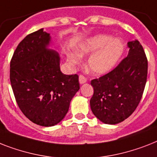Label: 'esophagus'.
<instances>
[{
    "instance_id": "1",
    "label": "esophagus",
    "mask_w": 157,
    "mask_h": 157,
    "mask_svg": "<svg viewBox=\"0 0 157 157\" xmlns=\"http://www.w3.org/2000/svg\"><path fill=\"white\" fill-rule=\"evenodd\" d=\"M86 81H87V79L85 78V76H82V75H80V76H79V82H80V84H81V85H82V84H85Z\"/></svg>"
}]
</instances>
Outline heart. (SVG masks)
<instances>
[{
	"label": "heart",
	"instance_id": "heart-1",
	"mask_svg": "<svg viewBox=\"0 0 157 157\" xmlns=\"http://www.w3.org/2000/svg\"><path fill=\"white\" fill-rule=\"evenodd\" d=\"M76 52H66L70 63L78 64L81 57L90 55L86 63L89 72L101 76L110 72L118 64L124 54L125 43L122 39L109 34H98L79 43Z\"/></svg>",
	"mask_w": 157,
	"mask_h": 157
}]
</instances>
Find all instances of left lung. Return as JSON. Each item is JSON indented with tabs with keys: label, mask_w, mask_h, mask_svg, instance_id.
I'll return each mask as SVG.
<instances>
[{
	"label": "left lung",
	"mask_w": 157,
	"mask_h": 157,
	"mask_svg": "<svg viewBox=\"0 0 157 157\" xmlns=\"http://www.w3.org/2000/svg\"><path fill=\"white\" fill-rule=\"evenodd\" d=\"M127 56L111 72L91 81L92 112L105 124L124 121L138 106L147 76V60L138 40L127 43Z\"/></svg>",
	"instance_id": "obj_1"
}]
</instances>
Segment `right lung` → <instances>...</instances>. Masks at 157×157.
Returning a JSON list of instances; mask_svg holds the SVG:
<instances>
[{
  "label": "right lung",
  "mask_w": 157,
  "mask_h": 157,
  "mask_svg": "<svg viewBox=\"0 0 157 157\" xmlns=\"http://www.w3.org/2000/svg\"><path fill=\"white\" fill-rule=\"evenodd\" d=\"M52 44L50 34L40 29L19 43L10 62V82L19 108L43 127L63 120L80 90L77 75L61 72L59 54L50 49Z\"/></svg>",
  "instance_id": "obj_1"
}]
</instances>
